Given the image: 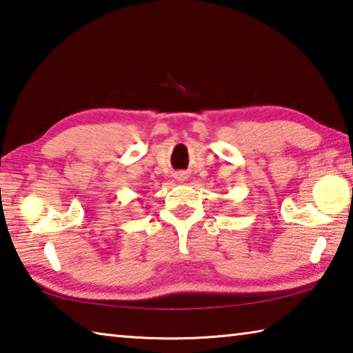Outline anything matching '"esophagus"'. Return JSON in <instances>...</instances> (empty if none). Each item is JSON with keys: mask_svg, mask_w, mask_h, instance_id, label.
I'll list each match as a JSON object with an SVG mask.
<instances>
[{"mask_svg": "<svg viewBox=\"0 0 353 353\" xmlns=\"http://www.w3.org/2000/svg\"><path fill=\"white\" fill-rule=\"evenodd\" d=\"M176 179L179 182H185L187 181V174H183V172H179V174L176 176Z\"/></svg>", "mask_w": 353, "mask_h": 353, "instance_id": "1", "label": "esophagus"}]
</instances>
